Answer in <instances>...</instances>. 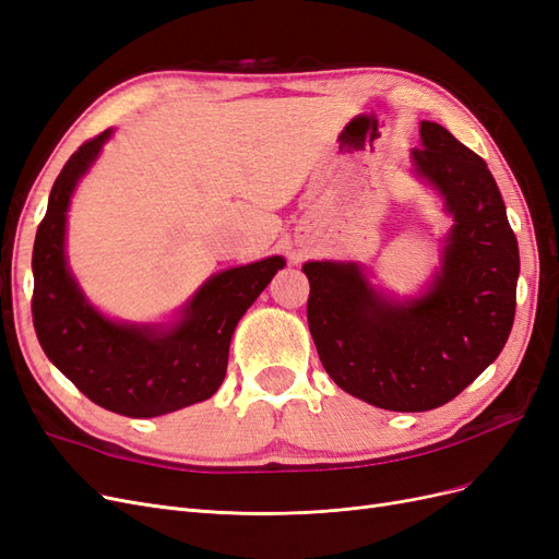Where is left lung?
<instances>
[{
    "label": "left lung",
    "instance_id": "left-lung-1",
    "mask_svg": "<svg viewBox=\"0 0 559 559\" xmlns=\"http://www.w3.org/2000/svg\"><path fill=\"white\" fill-rule=\"evenodd\" d=\"M413 173L452 228L425 292L396 298L354 261H308V324L331 380L376 408L421 413L452 401L492 364L513 326L520 251L487 163L421 121Z\"/></svg>",
    "mask_w": 559,
    "mask_h": 559
}]
</instances>
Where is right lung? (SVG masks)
<instances>
[{
  "label": "right lung",
  "mask_w": 559,
  "mask_h": 559,
  "mask_svg": "<svg viewBox=\"0 0 559 559\" xmlns=\"http://www.w3.org/2000/svg\"><path fill=\"white\" fill-rule=\"evenodd\" d=\"M105 130L64 163L32 249V319L46 357L81 394L126 417H158L216 394L230 337L251 302L284 267L282 257L222 270L170 324L109 319L81 292L67 263V212L81 177L111 140Z\"/></svg>",
  "instance_id": "obj_1"
}]
</instances>
